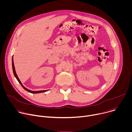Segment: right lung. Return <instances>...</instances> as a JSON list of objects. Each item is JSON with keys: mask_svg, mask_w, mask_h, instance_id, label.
Listing matches in <instances>:
<instances>
[{"mask_svg": "<svg viewBox=\"0 0 132 132\" xmlns=\"http://www.w3.org/2000/svg\"><path fill=\"white\" fill-rule=\"evenodd\" d=\"M12 57H13V56H12ZM12 69H13V74H14V75L15 77L16 78V79H17V80L18 81V82H19L20 84L21 85V86H22L26 91H28L29 92L32 93H38L44 92H45V91H46L48 90H40V91H31V90H30L26 88V87H24L23 86V85L22 84V83H21V82L20 81V80H19V78H18V76H17V75H16V72H15V70L14 66V63H13V57H12Z\"/></svg>", "mask_w": 132, "mask_h": 132, "instance_id": "1", "label": "right lung"}]
</instances>
